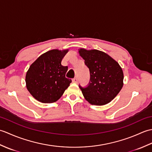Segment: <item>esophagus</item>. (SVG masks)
I'll return each mask as SVG.
<instances>
[{"label":"esophagus","instance_id":"1","mask_svg":"<svg viewBox=\"0 0 152 152\" xmlns=\"http://www.w3.org/2000/svg\"><path fill=\"white\" fill-rule=\"evenodd\" d=\"M72 82H73L74 83H77V82H78V78H77L76 77V78H73V79H72Z\"/></svg>","mask_w":152,"mask_h":152}]
</instances>
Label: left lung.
Listing matches in <instances>:
<instances>
[{"label": "left lung", "mask_w": 152, "mask_h": 152, "mask_svg": "<svg viewBox=\"0 0 152 152\" xmlns=\"http://www.w3.org/2000/svg\"><path fill=\"white\" fill-rule=\"evenodd\" d=\"M80 55L90 73L89 82L80 88L90 104L104 105L114 99L123 87L124 73L116 61L102 51L80 49Z\"/></svg>", "instance_id": "left-lung-1"}]
</instances>
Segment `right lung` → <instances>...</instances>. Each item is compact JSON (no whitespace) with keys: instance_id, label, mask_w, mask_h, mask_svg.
<instances>
[{"instance_id":"1","label":"right lung","mask_w":152,"mask_h":152,"mask_svg":"<svg viewBox=\"0 0 152 152\" xmlns=\"http://www.w3.org/2000/svg\"><path fill=\"white\" fill-rule=\"evenodd\" d=\"M68 50L48 51L29 67L25 78L27 88L37 101L43 103L57 101L72 82L65 76L68 66L61 64Z\"/></svg>"}]
</instances>
